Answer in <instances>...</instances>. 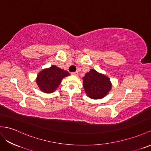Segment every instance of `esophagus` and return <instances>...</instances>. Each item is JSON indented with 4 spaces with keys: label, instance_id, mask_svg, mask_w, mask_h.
Here are the masks:
<instances>
[{
    "label": "esophagus",
    "instance_id": "34e87169",
    "mask_svg": "<svg viewBox=\"0 0 151 151\" xmlns=\"http://www.w3.org/2000/svg\"><path fill=\"white\" fill-rule=\"evenodd\" d=\"M71 75H75V76H78V73L76 71V72H74V73H71Z\"/></svg>",
    "mask_w": 151,
    "mask_h": 151
}]
</instances>
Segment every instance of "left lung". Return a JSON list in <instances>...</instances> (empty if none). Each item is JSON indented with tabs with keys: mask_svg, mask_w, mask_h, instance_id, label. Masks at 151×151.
Masks as SVG:
<instances>
[{
	"mask_svg": "<svg viewBox=\"0 0 151 151\" xmlns=\"http://www.w3.org/2000/svg\"><path fill=\"white\" fill-rule=\"evenodd\" d=\"M82 79L85 92L88 98L93 99L105 97L112 87L109 77L94 69L87 73Z\"/></svg>",
	"mask_w": 151,
	"mask_h": 151,
	"instance_id": "obj_1",
	"label": "left lung"
}]
</instances>
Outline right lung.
I'll return each instance as SVG.
<instances>
[{"label": "right lung", "instance_id": "1", "mask_svg": "<svg viewBox=\"0 0 151 151\" xmlns=\"http://www.w3.org/2000/svg\"><path fill=\"white\" fill-rule=\"evenodd\" d=\"M68 76L69 73L67 71L52 65L50 68L42 69L39 72L36 82L42 92L50 94L55 91L62 80Z\"/></svg>", "mask_w": 151, "mask_h": 151}]
</instances>
